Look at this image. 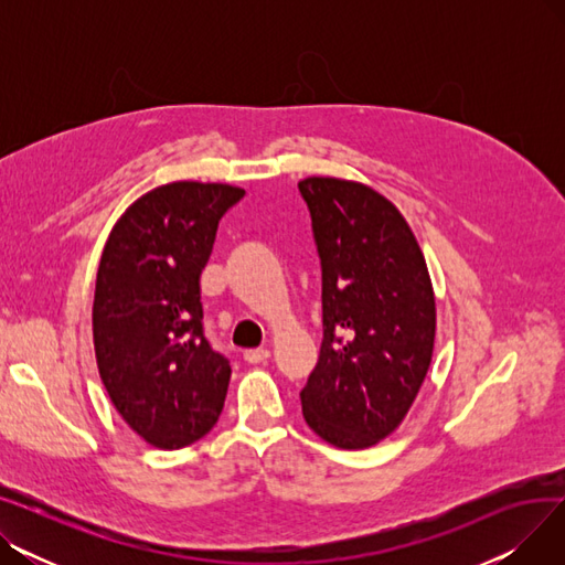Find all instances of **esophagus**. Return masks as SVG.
Segmentation results:
<instances>
[{"label":"esophagus","instance_id":"esophagus-1","mask_svg":"<svg viewBox=\"0 0 565 565\" xmlns=\"http://www.w3.org/2000/svg\"><path fill=\"white\" fill-rule=\"evenodd\" d=\"M243 360H245L247 364H263V362L270 360V350H265V348L247 350V352L243 354Z\"/></svg>","mask_w":565,"mask_h":565}]
</instances>
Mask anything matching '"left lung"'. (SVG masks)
<instances>
[{"label": "left lung", "mask_w": 565, "mask_h": 565, "mask_svg": "<svg viewBox=\"0 0 565 565\" xmlns=\"http://www.w3.org/2000/svg\"><path fill=\"white\" fill-rule=\"evenodd\" d=\"M322 263V345L300 392L309 428L369 449L407 417L433 360L435 290L398 207L334 175L298 183Z\"/></svg>", "instance_id": "left-lung-1"}]
</instances>
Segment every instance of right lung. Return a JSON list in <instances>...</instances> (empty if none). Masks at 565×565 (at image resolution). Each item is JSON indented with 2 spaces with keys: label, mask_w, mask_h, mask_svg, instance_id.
<instances>
[{
  "label": "right lung",
  "mask_w": 565,
  "mask_h": 565,
  "mask_svg": "<svg viewBox=\"0 0 565 565\" xmlns=\"http://www.w3.org/2000/svg\"><path fill=\"white\" fill-rule=\"evenodd\" d=\"M243 188L175 181L132 201L114 224L96 277L94 348L124 422L156 449L211 430L231 366L203 337L201 270Z\"/></svg>",
  "instance_id": "1"
}]
</instances>
